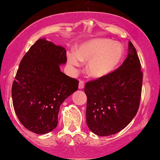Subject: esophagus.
<instances>
[{"label":"esophagus","mask_w":160,"mask_h":160,"mask_svg":"<svg viewBox=\"0 0 160 160\" xmlns=\"http://www.w3.org/2000/svg\"><path fill=\"white\" fill-rule=\"evenodd\" d=\"M84 86H85V82H84L83 80H80V82H79V88L82 89V88H84Z\"/></svg>","instance_id":"obj_1"}]
</instances>
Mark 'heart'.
Returning a JSON list of instances; mask_svg holds the SVG:
<instances>
[{
    "instance_id": "b5f03b06",
    "label": "heart",
    "mask_w": 160,
    "mask_h": 160,
    "mask_svg": "<svg viewBox=\"0 0 160 160\" xmlns=\"http://www.w3.org/2000/svg\"><path fill=\"white\" fill-rule=\"evenodd\" d=\"M122 57V50L106 38H94L82 44L77 53L68 52V60L73 66L88 62L87 72L93 78H101L111 73Z\"/></svg>"
}]
</instances>
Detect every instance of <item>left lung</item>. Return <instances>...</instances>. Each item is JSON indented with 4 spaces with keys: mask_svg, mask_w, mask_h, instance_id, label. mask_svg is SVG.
Returning <instances> with one entry per match:
<instances>
[{
    "mask_svg": "<svg viewBox=\"0 0 160 160\" xmlns=\"http://www.w3.org/2000/svg\"><path fill=\"white\" fill-rule=\"evenodd\" d=\"M142 78L139 58L130 42L128 57L119 68L86 83V124L92 132L107 136L128 126L139 107Z\"/></svg>",
    "mask_w": 160,
    "mask_h": 160,
    "instance_id": "obj_1",
    "label": "left lung"
}]
</instances>
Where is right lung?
Masks as SVG:
<instances>
[{"mask_svg": "<svg viewBox=\"0 0 160 160\" xmlns=\"http://www.w3.org/2000/svg\"><path fill=\"white\" fill-rule=\"evenodd\" d=\"M66 51L45 38L38 39L21 61L12 86L14 110L25 128L36 134L58 124L62 103L78 89L79 81L62 73Z\"/></svg>", "mask_w": 160, "mask_h": 160, "instance_id": "1", "label": "right lung"}]
</instances>
